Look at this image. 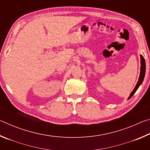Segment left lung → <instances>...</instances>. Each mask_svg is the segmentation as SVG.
Returning <instances> with one entry per match:
<instances>
[{
    "label": "left lung",
    "instance_id": "8db88e82",
    "mask_svg": "<svg viewBox=\"0 0 150 150\" xmlns=\"http://www.w3.org/2000/svg\"><path fill=\"white\" fill-rule=\"evenodd\" d=\"M140 59H141V67H140V74H139V79L138 83H137V84L136 85L135 88H134V90L132 91V92L130 93V96H129L128 99L129 98H130L132 96L134 93H136V91H137V89L139 88V86L144 81V77H145V73H146V62H145V59H144V57L142 56V55H140Z\"/></svg>",
    "mask_w": 150,
    "mask_h": 150
}]
</instances>
